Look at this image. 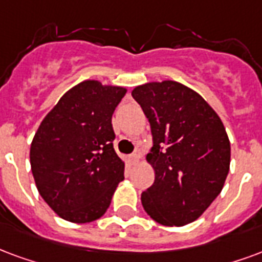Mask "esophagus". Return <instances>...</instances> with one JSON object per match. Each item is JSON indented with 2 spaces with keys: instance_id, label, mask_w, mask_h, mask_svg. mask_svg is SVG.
I'll use <instances>...</instances> for the list:
<instances>
[{
  "instance_id": "1",
  "label": "esophagus",
  "mask_w": 262,
  "mask_h": 262,
  "mask_svg": "<svg viewBox=\"0 0 262 262\" xmlns=\"http://www.w3.org/2000/svg\"><path fill=\"white\" fill-rule=\"evenodd\" d=\"M139 160H140V154L139 152H135V154L129 156V162H130L132 165H136Z\"/></svg>"
}]
</instances>
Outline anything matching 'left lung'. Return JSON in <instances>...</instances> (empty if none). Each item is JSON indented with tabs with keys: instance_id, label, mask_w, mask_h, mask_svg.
<instances>
[{
	"instance_id": "obj_1",
	"label": "left lung",
	"mask_w": 262,
	"mask_h": 262,
	"mask_svg": "<svg viewBox=\"0 0 262 262\" xmlns=\"http://www.w3.org/2000/svg\"><path fill=\"white\" fill-rule=\"evenodd\" d=\"M150 122L152 148L147 162L156 172L141 204L152 220L183 226L200 218L225 185L230 141L218 114L204 98L173 80L133 89Z\"/></svg>"
}]
</instances>
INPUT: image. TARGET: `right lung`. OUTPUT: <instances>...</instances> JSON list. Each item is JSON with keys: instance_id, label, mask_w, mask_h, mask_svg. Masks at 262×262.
Segmentation results:
<instances>
[{"instance_id": "right-lung-1", "label": "right lung", "mask_w": 262, "mask_h": 262, "mask_svg": "<svg viewBox=\"0 0 262 262\" xmlns=\"http://www.w3.org/2000/svg\"><path fill=\"white\" fill-rule=\"evenodd\" d=\"M125 87L84 80L59 98L30 144L32 173L42 200L62 220L87 224L111 204L125 162L112 141V114Z\"/></svg>"}]
</instances>
